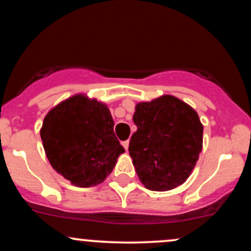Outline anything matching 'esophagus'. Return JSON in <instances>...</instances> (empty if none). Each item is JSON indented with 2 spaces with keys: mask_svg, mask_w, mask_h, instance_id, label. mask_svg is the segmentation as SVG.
Here are the masks:
<instances>
[{
  "mask_svg": "<svg viewBox=\"0 0 251 251\" xmlns=\"http://www.w3.org/2000/svg\"><path fill=\"white\" fill-rule=\"evenodd\" d=\"M128 144H129L128 140H124V142H122V145L124 146V149H125L126 151H127V149H128Z\"/></svg>",
  "mask_w": 251,
  "mask_h": 251,
  "instance_id": "34e87169",
  "label": "esophagus"
}]
</instances>
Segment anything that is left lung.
Wrapping results in <instances>:
<instances>
[{
    "instance_id": "obj_1",
    "label": "left lung",
    "mask_w": 251,
    "mask_h": 251,
    "mask_svg": "<svg viewBox=\"0 0 251 251\" xmlns=\"http://www.w3.org/2000/svg\"><path fill=\"white\" fill-rule=\"evenodd\" d=\"M137 131L128 151L146 189L168 191L183 184L194 170L203 145L197 112L178 98L163 96L135 106Z\"/></svg>"
}]
</instances>
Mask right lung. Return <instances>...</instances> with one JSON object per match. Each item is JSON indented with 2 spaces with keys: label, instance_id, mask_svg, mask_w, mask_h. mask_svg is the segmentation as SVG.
Wrapping results in <instances>:
<instances>
[{
  "label": "right lung",
  "instance_id": "1",
  "mask_svg": "<svg viewBox=\"0 0 251 251\" xmlns=\"http://www.w3.org/2000/svg\"><path fill=\"white\" fill-rule=\"evenodd\" d=\"M107 106L77 94L48 112L40 131L50 165L73 185L102 183L125 150Z\"/></svg>",
  "mask_w": 251,
  "mask_h": 251
}]
</instances>
